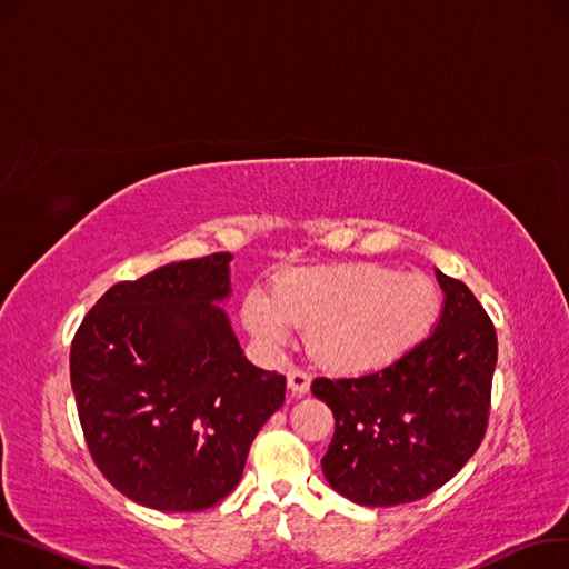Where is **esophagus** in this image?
<instances>
[{"mask_svg": "<svg viewBox=\"0 0 569 569\" xmlns=\"http://www.w3.org/2000/svg\"><path fill=\"white\" fill-rule=\"evenodd\" d=\"M286 378H288V390L292 392V395H307L309 392V387H311V376L307 373V371H302V369H290L288 373H286Z\"/></svg>", "mask_w": 569, "mask_h": 569, "instance_id": "esophagus-1", "label": "esophagus"}]
</instances>
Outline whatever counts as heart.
Masks as SVG:
<instances>
[{
  "label": "heart",
  "instance_id": "heart-1",
  "mask_svg": "<svg viewBox=\"0 0 569 569\" xmlns=\"http://www.w3.org/2000/svg\"><path fill=\"white\" fill-rule=\"evenodd\" d=\"M440 313V292L425 274L378 262H346L283 274L274 295L251 288L242 302L247 330L269 350L307 332L313 360L360 373L397 362L420 343Z\"/></svg>",
  "mask_w": 569,
  "mask_h": 569
}]
</instances>
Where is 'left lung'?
Here are the masks:
<instances>
[{
    "instance_id": "1",
    "label": "left lung",
    "mask_w": 569,
    "mask_h": 569,
    "mask_svg": "<svg viewBox=\"0 0 569 569\" xmlns=\"http://www.w3.org/2000/svg\"><path fill=\"white\" fill-rule=\"evenodd\" d=\"M436 277L445 307L425 341L380 371L311 385L335 412L325 480L357 505L392 507L433 493L487 433L496 327L463 281Z\"/></svg>"
}]
</instances>
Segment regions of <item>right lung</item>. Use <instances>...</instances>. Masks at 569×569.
<instances>
[{
    "label": "right lung",
    "instance_id": "obj_1",
    "mask_svg": "<svg viewBox=\"0 0 569 569\" xmlns=\"http://www.w3.org/2000/svg\"><path fill=\"white\" fill-rule=\"evenodd\" d=\"M230 253L163 264L106 290L71 343L87 450L138 505L200 512L242 480L251 442L286 399L221 307Z\"/></svg>",
    "mask_w": 569,
    "mask_h": 569
}]
</instances>
